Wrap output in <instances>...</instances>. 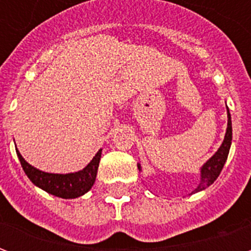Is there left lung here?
<instances>
[{
  "instance_id": "obj_1",
  "label": "left lung",
  "mask_w": 251,
  "mask_h": 251,
  "mask_svg": "<svg viewBox=\"0 0 251 251\" xmlns=\"http://www.w3.org/2000/svg\"><path fill=\"white\" fill-rule=\"evenodd\" d=\"M227 117H228V121H227V131L226 136H225V140L222 142L221 148L218 149V152L212 156V157L207 161V163L203 165L201 168V181L198 188L195 189L194 192H198V191H201V189H205L208 185H211L221 174L223 165L226 163L227 156H228V151H230V145H231L232 140V129H231V115L228 113V109H227ZM140 168V165H138Z\"/></svg>"
}]
</instances>
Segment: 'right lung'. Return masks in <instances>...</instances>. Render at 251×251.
<instances>
[{
	"instance_id": "obj_1",
	"label": "right lung",
	"mask_w": 251,
	"mask_h": 251,
	"mask_svg": "<svg viewBox=\"0 0 251 251\" xmlns=\"http://www.w3.org/2000/svg\"><path fill=\"white\" fill-rule=\"evenodd\" d=\"M16 152H17V156L20 158L21 167H23L24 172L33 184L47 191L48 194L55 195L57 198L74 199V198L84 195L93 187L95 177H97V172H98V165L102 151H99L95 154V157L91 160V163L88 164L83 171L68 175H55L41 172V171L33 168L32 165L26 163L17 149H16Z\"/></svg>"
}]
</instances>
